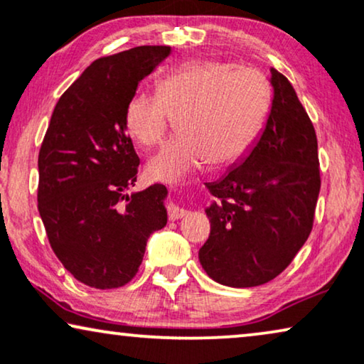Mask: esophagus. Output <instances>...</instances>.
<instances>
[{
  "mask_svg": "<svg viewBox=\"0 0 364 364\" xmlns=\"http://www.w3.org/2000/svg\"><path fill=\"white\" fill-rule=\"evenodd\" d=\"M186 215H187L186 208L178 207V205H176V203H171V205H168V218H171V220H178V218H182Z\"/></svg>",
  "mask_w": 364,
  "mask_h": 364,
  "instance_id": "34e87169",
  "label": "esophagus"
}]
</instances>
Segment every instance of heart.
<instances>
[{"mask_svg": "<svg viewBox=\"0 0 364 364\" xmlns=\"http://www.w3.org/2000/svg\"><path fill=\"white\" fill-rule=\"evenodd\" d=\"M270 104L265 76L252 68L197 59L157 82V96L136 92L124 109V126L141 147L162 141L168 122L178 117L181 136L151 161V181L176 183L205 167L240 159L260 131Z\"/></svg>", "mask_w": 364, "mask_h": 364, "instance_id": "1", "label": "heart"}]
</instances>
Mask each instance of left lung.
<instances>
[{
	"instance_id": "1",
	"label": "left lung",
	"mask_w": 364,
	"mask_h": 364,
	"mask_svg": "<svg viewBox=\"0 0 364 364\" xmlns=\"http://www.w3.org/2000/svg\"><path fill=\"white\" fill-rule=\"evenodd\" d=\"M272 107L245 156L207 188L210 235L198 250L207 275L220 285L250 288L290 265L313 227L320 193L318 142L290 81L270 68Z\"/></svg>"
}]
</instances>
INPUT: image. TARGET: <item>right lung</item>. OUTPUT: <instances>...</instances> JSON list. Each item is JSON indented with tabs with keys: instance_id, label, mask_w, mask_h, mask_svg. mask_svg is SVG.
<instances>
[{
	"instance_id": "right-lung-1",
	"label": "right lung",
	"mask_w": 364,
	"mask_h": 364,
	"mask_svg": "<svg viewBox=\"0 0 364 364\" xmlns=\"http://www.w3.org/2000/svg\"><path fill=\"white\" fill-rule=\"evenodd\" d=\"M168 54V46H139L96 59L59 97L43 139L39 215L53 252L87 287L131 282L151 233L167 223L166 186L127 193L141 161L124 109Z\"/></svg>"
}]
</instances>
